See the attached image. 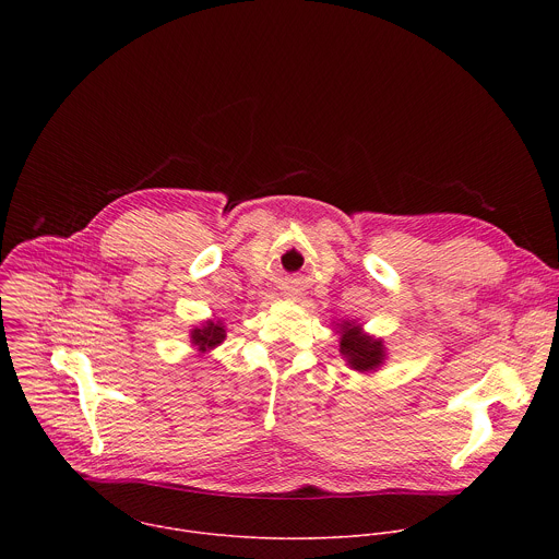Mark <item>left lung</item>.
<instances>
[{
    "label": "left lung",
    "instance_id": "left-lung-1",
    "mask_svg": "<svg viewBox=\"0 0 559 559\" xmlns=\"http://www.w3.org/2000/svg\"><path fill=\"white\" fill-rule=\"evenodd\" d=\"M341 352L343 356H347V362L356 369V371H369L373 367H378L382 362V343L373 341L369 336H362L360 330L356 325L345 323L343 332H341Z\"/></svg>",
    "mask_w": 559,
    "mask_h": 559
}]
</instances>
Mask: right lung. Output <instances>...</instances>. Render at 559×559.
<instances>
[{
	"label": "right lung",
	"mask_w": 559,
	"mask_h": 559,
	"mask_svg": "<svg viewBox=\"0 0 559 559\" xmlns=\"http://www.w3.org/2000/svg\"><path fill=\"white\" fill-rule=\"evenodd\" d=\"M223 338H225V330L221 328V323H207L203 330L192 332V341L201 352L216 347L218 343H223Z\"/></svg>",
	"instance_id": "right-lung-1"
}]
</instances>
